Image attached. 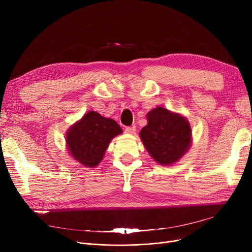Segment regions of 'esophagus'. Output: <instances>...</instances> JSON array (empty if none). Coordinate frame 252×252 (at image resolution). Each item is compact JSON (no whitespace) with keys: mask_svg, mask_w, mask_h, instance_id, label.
<instances>
[{"mask_svg":"<svg viewBox=\"0 0 252 252\" xmlns=\"http://www.w3.org/2000/svg\"><path fill=\"white\" fill-rule=\"evenodd\" d=\"M125 130H126V134H128V135H133V134H135L136 127H135V126H126Z\"/></svg>","mask_w":252,"mask_h":252,"instance_id":"34e87169","label":"esophagus"}]
</instances>
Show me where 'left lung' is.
<instances>
[{"instance_id": "obj_1", "label": "left lung", "mask_w": 252, "mask_h": 252, "mask_svg": "<svg viewBox=\"0 0 252 252\" xmlns=\"http://www.w3.org/2000/svg\"><path fill=\"white\" fill-rule=\"evenodd\" d=\"M147 122L140 131V138L150 156L158 164L164 166L178 162L192 144L188 119L157 106L147 113Z\"/></svg>"}]
</instances>
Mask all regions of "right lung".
I'll use <instances>...</instances> for the list:
<instances>
[{"label": "right lung", "instance_id": "1", "mask_svg": "<svg viewBox=\"0 0 252 252\" xmlns=\"http://www.w3.org/2000/svg\"><path fill=\"white\" fill-rule=\"evenodd\" d=\"M121 134L122 127L112 118L91 110L66 131V147L79 164L96 167L102 161L111 140Z\"/></svg>", "mask_w": 252, "mask_h": 252}]
</instances>
